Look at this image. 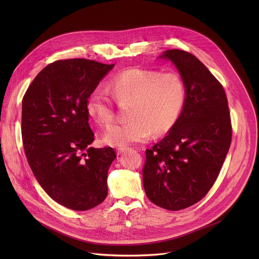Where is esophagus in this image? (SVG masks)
<instances>
[{"label":"esophagus","mask_w":259,"mask_h":259,"mask_svg":"<svg viewBox=\"0 0 259 259\" xmlns=\"http://www.w3.org/2000/svg\"><path fill=\"white\" fill-rule=\"evenodd\" d=\"M126 151H127L126 147H118V149H117V154H118V155H121V154H123V153L126 152Z\"/></svg>","instance_id":"34e87169"}]
</instances>
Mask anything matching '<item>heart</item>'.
<instances>
[{
  "label": "heart",
  "instance_id": "b5f03b06",
  "mask_svg": "<svg viewBox=\"0 0 259 259\" xmlns=\"http://www.w3.org/2000/svg\"><path fill=\"white\" fill-rule=\"evenodd\" d=\"M113 99L127 104L128 122L109 127L103 141L112 146L145 142L154 135L168 133L178 121L187 101V87L176 72L130 67L118 72L108 84ZM87 112L101 126L115 119L113 100L101 89L87 98Z\"/></svg>",
  "mask_w": 259,
  "mask_h": 259
}]
</instances>
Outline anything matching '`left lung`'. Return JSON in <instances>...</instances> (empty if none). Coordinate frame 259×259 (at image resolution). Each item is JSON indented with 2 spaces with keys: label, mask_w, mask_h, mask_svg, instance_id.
<instances>
[{
  "label": "left lung",
  "mask_w": 259,
  "mask_h": 259,
  "mask_svg": "<svg viewBox=\"0 0 259 259\" xmlns=\"http://www.w3.org/2000/svg\"><path fill=\"white\" fill-rule=\"evenodd\" d=\"M160 58L178 69L187 101L168 135L145 151L143 187L154 204L178 211L212 188L231 146L232 123L223 85L195 55L172 49Z\"/></svg>",
  "instance_id": "obj_1"
}]
</instances>
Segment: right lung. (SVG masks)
Segmentation results:
<instances>
[{"label": "right lung", "mask_w": 259, "mask_h": 259, "mask_svg": "<svg viewBox=\"0 0 259 259\" xmlns=\"http://www.w3.org/2000/svg\"><path fill=\"white\" fill-rule=\"evenodd\" d=\"M115 64L73 58L44 67L22 98L25 156L43 190L77 211L99 205L107 195V172L117 158L112 147H89L87 98Z\"/></svg>", "instance_id": "right-lung-1"}]
</instances>
